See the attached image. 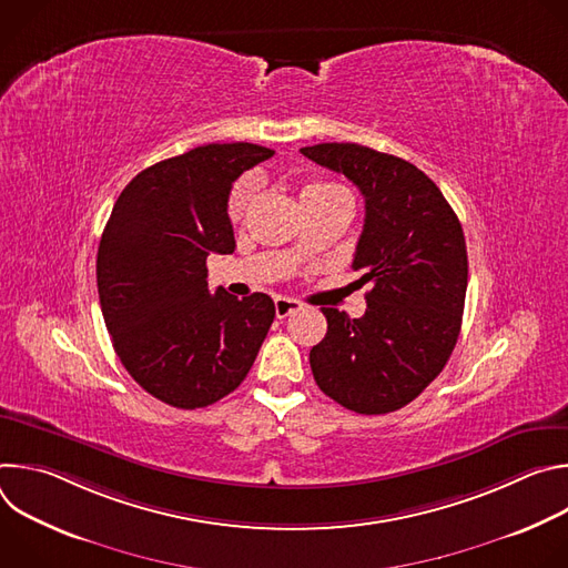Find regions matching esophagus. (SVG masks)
<instances>
[{
    "label": "esophagus",
    "mask_w": 568,
    "mask_h": 568,
    "mask_svg": "<svg viewBox=\"0 0 568 568\" xmlns=\"http://www.w3.org/2000/svg\"><path fill=\"white\" fill-rule=\"evenodd\" d=\"M274 307H276V316H278V318H285V316H290L292 312L301 310V303L294 301V298H287V296H278V298L274 301Z\"/></svg>",
    "instance_id": "1"
}]
</instances>
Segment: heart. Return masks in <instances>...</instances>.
Wrapping results in <instances>:
<instances>
[{
	"mask_svg": "<svg viewBox=\"0 0 568 568\" xmlns=\"http://www.w3.org/2000/svg\"><path fill=\"white\" fill-rule=\"evenodd\" d=\"M305 195H348V191L335 182H314V184H307L303 189ZM254 197V180H242L235 184V189L231 191V197H229V217L231 220H240L242 215L247 213L250 209V202Z\"/></svg>",
	"mask_w": 568,
	"mask_h": 568,
	"instance_id": "b5f03b06",
	"label": "heart"
}]
</instances>
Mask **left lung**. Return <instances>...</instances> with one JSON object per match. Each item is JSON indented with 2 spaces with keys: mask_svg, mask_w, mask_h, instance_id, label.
<instances>
[{
  "mask_svg": "<svg viewBox=\"0 0 568 568\" xmlns=\"http://www.w3.org/2000/svg\"><path fill=\"white\" fill-rule=\"evenodd\" d=\"M344 173L364 195L366 217L353 270L366 312L321 307L328 333L312 351L318 388L342 407L379 416L416 399L445 368L463 321L467 250L440 189L414 164L359 143L301 148Z\"/></svg>",
  "mask_w": 568,
  "mask_h": 568,
  "instance_id": "8db88e82",
  "label": "left lung"
}]
</instances>
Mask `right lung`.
Returning <instances> with one entry per match:
<instances>
[{
    "instance_id": "add662e5",
    "label": "right lung",
    "mask_w": 568,
    "mask_h": 568,
    "mask_svg": "<svg viewBox=\"0 0 568 568\" xmlns=\"http://www.w3.org/2000/svg\"><path fill=\"white\" fill-rule=\"evenodd\" d=\"M274 150L209 143L141 171L105 224L97 283L114 351L156 399L200 409L247 377L274 321V301L206 283L209 254H233L231 184Z\"/></svg>"
}]
</instances>
